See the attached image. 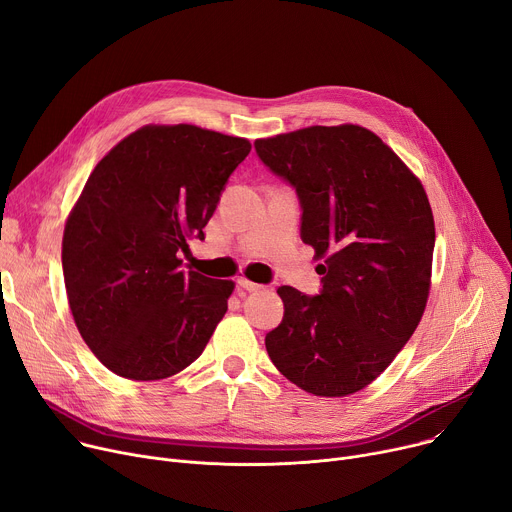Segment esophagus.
Wrapping results in <instances>:
<instances>
[{
	"label": "esophagus",
	"instance_id": "34e87169",
	"mask_svg": "<svg viewBox=\"0 0 512 512\" xmlns=\"http://www.w3.org/2000/svg\"><path fill=\"white\" fill-rule=\"evenodd\" d=\"M238 288H245V290H249V292H257V290H261L263 286L261 284H257V282H251V280H247V278H238Z\"/></svg>",
	"mask_w": 512,
	"mask_h": 512
}]
</instances>
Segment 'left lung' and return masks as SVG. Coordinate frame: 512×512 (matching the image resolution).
Listing matches in <instances>:
<instances>
[{
    "label": "left lung",
    "mask_w": 512,
    "mask_h": 512,
    "mask_svg": "<svg viewBox=\"0 0 512 512\" xmlns=\"http://www.w3.org/2000/svg\"><path fill=\"white\" fill-rule=\"evenodd\" d=\"M255 150L296 187L300 236L325 261L319 296L278 288L284 319L265 335L267 354L306 393H358L426 309L436 234L424 185L377 133L352 123L280 133Z\"/></svg>",
    "instance_id": "left-lung-1"
}]
</instances>
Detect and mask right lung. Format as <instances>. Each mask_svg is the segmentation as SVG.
<instances>
[{"instance_id": "obj_1", "label": "right lung", "mask_w": 512, "mask_h": 512, "mask_svg": "<svg viewBox=\"0 0 512 512\" xmlns=\"http://www.w3.org/2000/svg\"><path fill=\"white\" fill-rule=\"evenodd\" d=\"M251 142L189 123L144 125L94 166L65 220L61 263L76 327L129 381L185 370L228 311L232 280L185 269Z\"/></svg>"}]
</instances>
